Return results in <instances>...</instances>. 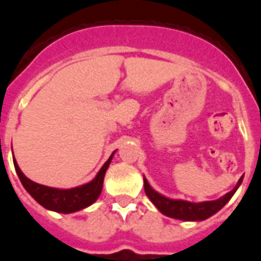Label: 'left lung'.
Returning a JSON list of instances; mask_svg holds the SVG:
<instances>
[{
	"instance_id": "obj_1",
	"label": "left lung",
	"mask_w": 261,
	"mask_h": 261,
	"mask_svg": "<svg viewBox=\"0 0 261 261\" xmlns=\"http://www.w3.org/2000/svg\"><path fill=\"white\" fill-rule=\"evenodd\" d=\"M242 181H243V176L239 179L237 186L230 192L221 196L220 199L201 202H192L181 199H170L167 196L156 192L153 187L149 184V181H147V179L145 176L144 188L145 192H146V196L150 199V201L165 216L181 221H204L206 218H209V217L213 216V214H216L218 211H221L230 201V199L237 192V190L239 188Z\"/></svg>"
}]
</instances>
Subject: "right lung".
<instances>
[{"label":"right lung","mask_w":261,"mask_h":261,"mask_svg":"<svg viewBox=\"0 0 261 261\" xmlns=\"http://www.w3.org/2000/svg\"><path fill=\"white\" fill-rule=\"evenodd\" d=\"M115 153H116V150L111 154L107 162L102 166V168L99 170L93 180L82 184V186L73 187V188H53V187L35 183L23 174L14 156L13 162L15 171L19 176L20 183L24 187V190L31 195L32 199L48 211L69 214L82 211L90 205H93L98 200V197L102 193L106 171L110 167V163L114 158Z\"/></svg>","instance_id":"1"}]
</instances>
